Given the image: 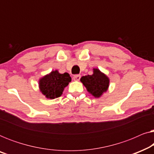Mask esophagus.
<instances>
[{
    "label": "esophagus",
    "mask_w": 154,
    "mask_h": 154,
    "mask_svg": "<svg viewBox=\"0 0 154 154\" xmlns=\"http://www.w3.org/2000/svg\"><path fill=\"white\" fill-rule=\"evenodd\" d=\"M73 79L74 80V81H79L80 79H81V75H74L73 77Z\"/></svg>",
    "instance_id": "obj_1"
}]
</instances>
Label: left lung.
<instances>
[{
  "mask_svg": "<svg viewBox=\"0 0 154 154\" xmlns=\"http://www.w3.org/2000/svg\"><path fill=\"white\" fill-rule=\"evenodd\" d=\"M93 70V74L83 76L81 81L94 97H100L108 89L109 80L99 69H94Z\"/></svg>",
  "mask_w": 154,
  "mask_h": 154,
  "instance_id": "left-lung-1",
  "label": "left lung"
}]
</instances>
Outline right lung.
<instances>
[{
	"mask_svg": "<svg viewBox=\"0 0 154 154\" xmlns=\"http://www.w3.org/2000/svg\"><path fill=\"white\" fill-rule=\"evenodd\" d=\"M71 81V78L68 73L61 74L58 71H54L40 80L39 87L46 97L54 99L62 95L64 88Z\"/></svg>",
	"mask_w": 154,
	"mask_h": 154,
	"instance_id": "add662e5",
	"label": "right lung"
}]
</instances>
